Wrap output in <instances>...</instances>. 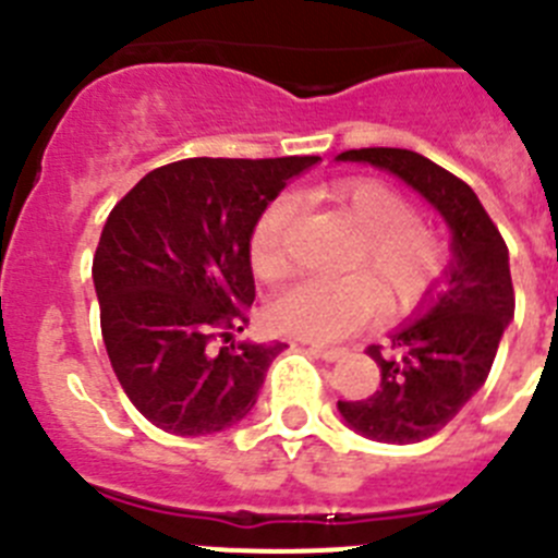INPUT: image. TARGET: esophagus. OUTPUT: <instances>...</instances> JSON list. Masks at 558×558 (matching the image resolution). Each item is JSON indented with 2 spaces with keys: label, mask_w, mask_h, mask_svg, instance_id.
Returning <instances> with one entry per match:
<instances>
[{
  "label": "esophagus",
  "mask_w": 558,
  "mask_h": 558,
  "mask_svg": "<svg viewBox=\"0 0 558 558\" xmlns=\"http://www.w3.org/2000/svg\"><path fill=\"white\" fill-rule=\"evenodd\" d=\"M310 349H313V352L318 354V357H324V360H338L340 354H343V349L324 347V343H310Z\"/></svg>",
  "instance_id": "esophagus-1"
}]
</instances>
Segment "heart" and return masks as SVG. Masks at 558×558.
I'll use <instances>...</instances> for the list:
<instances>
[{
	"label": "heart",
	"mask_w": 558,
	"mask_h": 558,
	"mask_svg": "<svg viewBox=\"0 0 558 558\" xmlns=\"http://www.w3.org/2000/svg\"><path fill=\"white\" fill-rule=\"evenodd\" d=\"M329 198L360 231V243L347 259V268L357 274L304 276L274 295L270 324L302 340H338L363 327L374 313L369 281L386 307H411L445 279L450 265L445 240L418 220L416 206L393 186L377 179H349L335 184ZM293 215V198L276 195L254 220L248 259L256 276L279 279L288 274Z\"/></svg>",
	"instance_id": "b5f03b06"
}]
</instances>
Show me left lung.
I'll list each match as a JSON object with an SVG mask.
<instances>
[{
    "label": "left lung",
    "mask_w": 558,
    "mask_h": 558,
    "mask_svg": "<svg viewBox=\"0 0 558 558\" xmlns=\"http://www.w3.org/2000/svg\"><path fill=\"white\" fill-rule=\"evenodd\" d=\"M340 161H368L422 192L452 229L450 284L425 315L391 335L388 347H368L379 366V388L368 399H340L352 430L413 445L436 436L486 383L502 329L514 318L509 248L489 211L466 181L413 150L360 147Z\"/></svg>",
    "instance_id": "obj_1"
}]
</instances>
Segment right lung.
Masks as SVG:
<instances>
[{
  "label": "right lung",
  "mask_w": 558,
  "mask_h": 558,
  "mask_svg": "<svg viewBox=\"0 0 558 558\" xmlns=\"http://www.w3.org/2000/svg\"><path fill=\"white\" fill-rule=\"evenodd\" d=\"M318 156L181 159L113 206L92 263L113 374L142 416L206 436L254 408L282 343H231L248 327L251 226Z\"/></svg>",
  "instance_id": "obj_1"
}]
</instances>
